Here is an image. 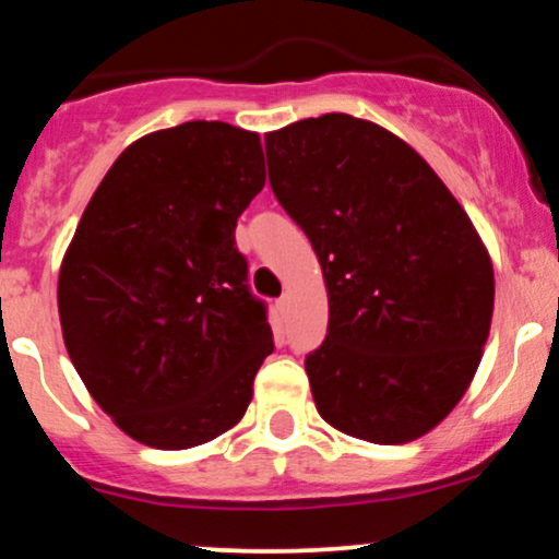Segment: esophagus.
<instances>
[{
	"label": "esophagus",
	"mask_w": 559,
	"mask_h": 559,
	"mask_svg": "<svg viewBox=\"0 0 559 559\" xmlns=\"http://www.w3.org/2000/svg\"><path fill=\"white\" fill-rule=\"evenodd\" d=\"M275 307H278V312H281V316H284V312L288 310V294H284V297L275 301Z\"/></svg>",
	"instance_id": "obj_1"
}]
</instances>
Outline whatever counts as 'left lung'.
<instances>
[{"label":"left lung","instance_id":"left-lung-1","mask_svg":"<svg viewBox=\"0 0 559 559\" xmlns=\"http://www.w3.org/2000/svg\"><path fill=\"white\" fill-rule=\"evenodd\" d=\"M265 155L329 288V333L305 357L318 413L373 444L428 433L489 338L493 271L471 217L413 146L352 115L267 133Z\"/></svg>","mask_w":559,"mask_h":559}]
</instances>
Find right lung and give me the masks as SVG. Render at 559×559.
Returning a JSON list of instances; mask_svg holds the SVG:
<instances>
[{
	"mask_svg": "<svg viewBox=\"0 0 559 559\" xmlns=\"http://www.w3.org/2000/svg\"><path fill=\"white\" fill-rule=\"evenodd\" d=\"M262 186L258 133L191 120L133 141L83 210L57 284L62 336L141 444H204L252 402L275 346L234 230Z\"/></svg>",
	"mask_w": 559,
	"mask_h": 559,
	"instance_id": "add662e5",
	"label": "right lung"
}]
</instances>
